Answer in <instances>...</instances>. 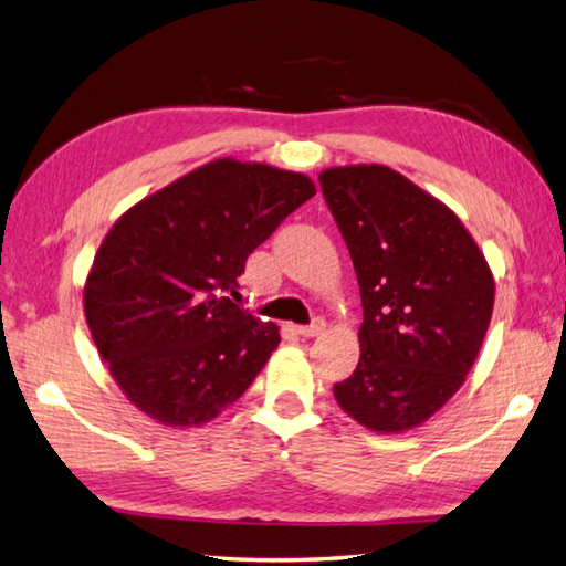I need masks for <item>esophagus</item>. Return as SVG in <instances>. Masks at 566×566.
Masks as SVG:
<instances>
[{"mask_svg":"<svg viewBox=\"0 0 566 566\" xmlns=\"http://www.w3.org/2000/svg\"><path fill=\"white\" fill-rule=\"evenodd\" d=\"M326 328V322L324 318H314L312 324H306V326H296V334H302L304 338H314V336H318Z\"/></svg>","mask_w":566,"mask_h":566,"instance_id":"obj_1","label":"esophagus"}]
</instances>
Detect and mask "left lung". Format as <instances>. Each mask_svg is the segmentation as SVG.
Masks as SVG:
<instances>
[{"mask_svg":"<svg viewBox=\"0 0 566 566\" xmlns=\"http://www.w3.org/2000/svg\"><path fill=\"white\" fill-rule=\"evenodd\" d=\"M361 286L356 371L334 386L376 433L416 428L465 381L488 334L495 280L458 214L386 166L318 176Z\"/></svg>","mask_w":566,"mask_h":566,"instance_id":"1","label":"left lung"}]
</instances>
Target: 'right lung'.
Wrapping results in <instances>:
<instances>
[{
    "mask_svg": "<svg viewBox=\"0 0 566 566\" xmlns=\"http://www.w3.org/2000/svg\"><path fill=\"white\" fill-rule=\"evenodd\" d=\"M314 195L302 172L220 158L120 214L88 272L84 312L133 406L192 428L250 388L280 328L234 304L244 262Z\"/></svg>",
    "mask_w": 566,
    "mask_h": 566,
    "instance_id": "obj_1",
    "label": "right lung"
}]
</instances>
